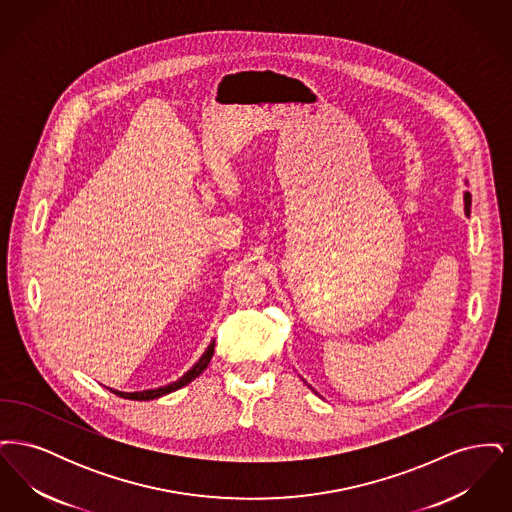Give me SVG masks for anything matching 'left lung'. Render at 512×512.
Returning <instances> with one entry per match:
<instances>
[{
	"label": "left lung",
	"instance_id": "obj_1",
	"mask_svg": "<svg viewBox=\"0 0 512 512\" xmlns=\"http://www.w3.org/2000/svg\"><path fill=\"white\" fill-rule=\"evenodd\" d=\"M470 203H472V197L466 192V194H464V213H466V217L470 215Z\"/></svg>",
	"mask_w": 512,
	"mask_h": 512
}]
</instances>
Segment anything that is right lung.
<instances>
[{
  "instance_id": "obj_1",
  "label": "right lung",
  "mask_w": 512,
  "mask_h": 512,
  "mask_svg": "<svg viewBox=\"0 0 512 512\" xmlns=\"http://www.w3.org/2000/svg\"><path fill=\"white\" fill-rule=\"evenodd\" d=\"M213 353H215V341L207 347V351L203 353V357L192 366V370H188L178 382H174L171 386H165V388H159V390H147V391H134V393H124V391H113L115 395H119V397H124V399H132V401H149V399H157V397H161V395H167V393H171V391L180 390V388H184V386H188L192 380H195L207 365L211 363V359H213Z\"/></svg>"
}]
</instances>
